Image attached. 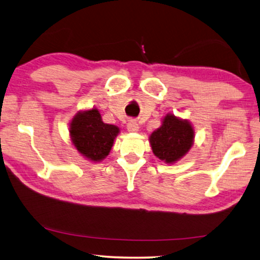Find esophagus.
<instances>
[{
    "label": "esophagus",
    "instance_id": "34e87169",
    "mask_svg": "<svg viewBox=\"0 0 260 260\" xmlns=\"http://www.w3.org/2000/svg\"><path fill=\"white\" fill-rule=\"evenodd\" d=\"M127 131L131 132V133H134V132L139 131V125L135 120H129L127 122Z\"/></svg>",
    "mask_w": 260,
    "mask_h": 260
}]
</instances>
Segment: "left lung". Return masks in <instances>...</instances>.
<instances>
[{
  "label": "left lung",
  "mask_w": 260,
  "mask_h": 260,
  "mask_svg": "<svg viewBox=\"0 0 260 260\" xmlns=\"http://www.w3.org/2000/svg\"><path fill=\"white\" fill-rule=\"evenodd\" d=\"M193 129L187 120L167 114L162 125L150 135L152 152L165 162L179 160L192 146Z\"/></svg>",
  "instance_id": "8db88e82"
}]
</instances>
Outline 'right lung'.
<instances>
[{"label": "right lung", "instance_id": "add662e5", "mask_svg": "<svg viewBox=\"0 0 260 260\" xmlns=\"http://www.w3.org/2000/svg\"><path fill=\"white\" fill-rule=\"evenodd\" d=\"M118 133L119 128L104 124L96 109L76 114L70 127V134L77 150L94 161L102 160L109 155Z\"/></svg>", "mask_w": 260, "mask_h": 260}]
</instances>
